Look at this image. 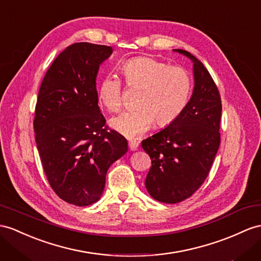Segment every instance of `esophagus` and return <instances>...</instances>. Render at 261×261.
Listing matches in <instances>:
<instances>
[{"mask_svg": "<svg viewBox=\"0 0 261 261\" xmlns=\"http://www.w3.org/2000/svg\"><path fill=\"white\" fill-rule=\"evenodd\" d=\"M129 148L132 151H136L139 148V142L136 140H131V141H129Z\"/></svg>", "mask_w": 261, "mask_h": 261, "instance_id": "obj_1", "label": "esophagus"}]
</instances>
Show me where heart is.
Segmentation results:
<instances>
[{
  "mask_svg": "<svg viewBox=\"0 0 261 261\" xmlns=\"http://www.w3.org/2000/svg\"><path fill=\"white\" fill-rule=\"evenodd\" d=\"M125 84L130 88H141L138 109L126 110L110 124L126 138H138L151 126L169 125L182 115L192 93V77L181 66H170L152 57H135L121 65ZM98 99L109 112H117L122 106V83L108 73L98 87Z\"/></svg>",
  "mask_w": 261,
  "mask_h": 261,
  "instance_id": "heart-1",
  "label": "heart"
}]
</instances>
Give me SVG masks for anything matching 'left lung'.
Instances as JSON below:
<instances>
[{
	"label": "left lung",
	"instance_id": "8db88e82",
	"mask_svg": "<svg viewBox=\"0 0 261 261\" xmlns=\"http://www.w3.org/2000/svg\"><path fill=\"white\" fill-rule=\"evenodd\" d=\"M176 51L194 64L192 98L174 122L141 143L151 158L145 188L153 198L166 204L182 202L202 186L220 143L222 100L217 86L195 56Z\"/></svg>",
	"mask_w": 261,
	"mask_h": 261
}]
</instances>
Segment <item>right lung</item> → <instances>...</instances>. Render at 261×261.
Wrapping results in <instances>:
<instances>
[{"label": "right lung", "instance_id": "add662e5", "mask_svg": "<svg viewBox=\"0 0 261 261\" xmlns=\"http://www.w3.org/2000/svg\"><path fill=\"white\" fill-rule=\"evenodd\" d=\"M112 51L90 43L68 46L38 91L33 123L45 175L59 198L76 206L97 202L107 171L128 151L126 139L106 125L98 106L96 77Z\"/></svg>", "mask_w": 261, "mask_h": 261}]
</instances>
